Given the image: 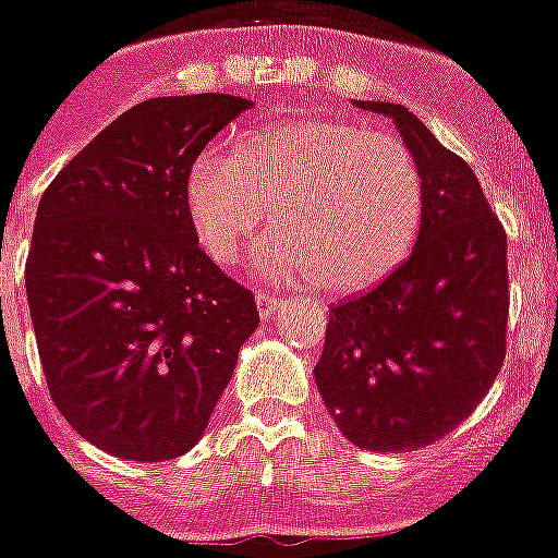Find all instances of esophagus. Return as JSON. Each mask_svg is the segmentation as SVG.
Returning a JSON list of instances; mask_svg holds the SVG:
<instances>
[{"label": "esophagus", "mask_w": 558, "mask_h": 558, "mask_svg": "<svg viewBox=\"0 0 558 558\" xmlns=\"http://www.w3.org/2000/svg\"><path fill=\"white\" fill-rule=\"evenodd\" d=\"M255 301H257V312H260V318H266V320L275 315V310H278V303H280L275 294H266V292H257Z\"/></svg>", "instance_id": "obj_1"}]
</instances>
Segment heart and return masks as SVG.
Returning <instances> with one entry per match:
<instances>
[{
	"instance_id": "1",
	"label": "heart",
	"mask_w": 558,
	"mask_h": 558,
	"mask_svg": "<svg viewBox=\"0 0 558 558\" xmlns=\"http://www.w3.org/2000/svg\"><path fill=\"white\" fill-rule=\"evenodd\" d=\"M185 208L217 266L238 264L271 217L278 229L260 246L269 275L361 292L410 255L424 183L410 148L389 134L289 117L243 131L229 154L194 162Z\"/></svg>"
}]
</instances>
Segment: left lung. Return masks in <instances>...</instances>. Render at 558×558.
<instances>
[{"label": "left lung", "mask_w": 558, "mask_h": 558, "mask_svg": "<svg viewBox=\"0 0 558 558\" xmlns=\"http://www.w3.org/2000/svg\"><path fill=\"white\" fill-rule=\"evenodd\" d=\"M357 108L396 122L421 171L424 217L404 264L332 306L315 381L352 444L418 450L459 427L505 364L507 234L468 162L410 108Z\"/></svg>", "instance_id": "obj_1"}]
</instances>
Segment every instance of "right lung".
<instances>
[{
  "instance_id": "add662e5",
  "label": "right lung",
  "mask_w": 558,
  "mask_h": 558,
  "mask_svg": "<svg viewBox=\"0 0 558 558\" xmlns=\"http://www.w3.org/2000/svg\"><path fill=\"white\" fill-rule=\"evenodd\" d=\"M229 94L129 108L53 177L25 264L31 320L57 410L99 450L177 459L201 441L255 294L211 264L185 208V177L234 117Z\"/></svg>"
}]
</instances>
